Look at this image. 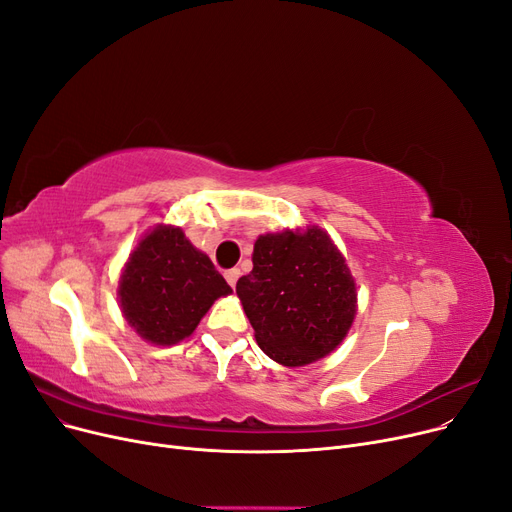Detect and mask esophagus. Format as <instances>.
<instances>
[{"label": "esophagus", "instance_id": "esophagus-1", "mask_svg": "<svg viewBox=\"0 0 512 512\" xmlns=\"http://www.w3.org/2000/svg\"><path fill=\"white\" fill-rule=\"evenodd\" d=\"M224 276H226V282L234 288L236 282H238V278H240V270H238V267H232V270H228Z\"/></svg>", "mask_w": 512, "mask_h": 512}]
</instances>
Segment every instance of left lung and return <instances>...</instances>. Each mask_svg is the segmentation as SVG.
Segmentation results:
<instances>
[{"label": "left lung", "mask_w": 512, "mask_h": 512, "mask_svg": "<svg viewBox=\"0 0 512 512\" xmlns=\"http://www.w3.org/2000/svg\"><path fill=\"white\" fill-rule=\"evenodd\" d=\"M236 294L261 351L286 367L330 355L357 311L353 276L317 226L259 236L253 272L236 282Z\"/></svg>", "instance_id": "left-lung-1"}]
</instances>
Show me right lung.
Masks as SVG:
<instances>
[{"instance_id":"1","label":"right lung","mask_w":512,"mask_h":512,"mask_svg":"<svg viewBox=\"0 0 512 512\" xmlns=\"http://www.w3.org/2000/svg\"><path fill=\"white\" fill-rule=\"evenodd\" d=\"M118 292L122 313L137 334L153 344H176L232 288L180 228L159 226L128 257Z\"/></svg>"}]
</instances>
